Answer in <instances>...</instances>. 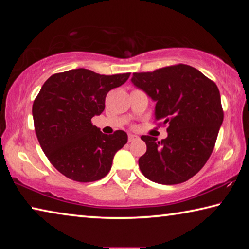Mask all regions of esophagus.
Segmentation results:
<instances>
[{
  "label": "esophagus",
  "mask_w": 249,
  "mask_h": 249,
  "mask_svg": "<svg viewBox=\"0 0 249 249\" xmlns=\"http://www.w3.org/2000/svg\"><path fill=\"white\" fill-rule=\"evenodd\" d=\"M140 140V137L137 136V135H133V134H129L128 135V142H135V141H138Z\"/></svg>",
  "instance_id": "obj_1"
}]
</instances>
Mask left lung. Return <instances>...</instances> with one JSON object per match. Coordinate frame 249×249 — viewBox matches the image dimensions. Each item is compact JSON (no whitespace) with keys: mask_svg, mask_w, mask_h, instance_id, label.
<instances>
[{"mask_svg":"<svg viewBox=\"0 0 249 249\" xmlns=\"http://www.w3.org/2000/svg\"><path fill=\"white\" fill-rule=\"evenodd\" d=\"M130 81L155 101V120L169 124L161 142L142 136L145 155L138 159L142 174L160 184L192 178L208 161L223 123L216 84L188 65L133 73Z\"/></svg>","mask_w":249,"mask_h":249,"instance_id":"1","label":"left lung"}]
</instances>
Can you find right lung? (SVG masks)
I'll return each mask as SVG.
<instances>
[{
  "instance_id": "add662e5",
  "label": "right lung",
  "mask_w": 249,
  "mask_h": 249,
  "mask_svg": "<svg viewBox=\"0 0 249 249\" xmlns=\"http://www.w3.org/2000/svg\"><path fill=\"white\" fill-rule=\"evenodd\" d=\"M129 74L104 75L79 68L53 74L41 87L32 111L37 140L67 178L92 182L111 170L127 134H103L91 119L104 111L107 92L125 83Z\"/></svg>"
}]
</instances>
